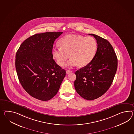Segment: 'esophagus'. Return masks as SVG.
<instances>
[{"mask_svg":"<svg viewBox=\"0 0 134 134\" xmlns=\"http://www.w3.org/2000/svg\"><path fill=\"white\" fill-rule=\"evenodd\" d=\"M66 72V74H69L71 73V72H72V71H70V70H67Z\"/></svg>","mask_w":134,"mask_h":134,"instance_id":"esophagus-1","label":"esophagus"}]
</instances>
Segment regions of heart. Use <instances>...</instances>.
Segmentation results:
<instances>
[{
  "label": "heart",
  "instance_id": "1",
  "mask_svg": "<svg viewBox=\"0 0 134 134\" xmlns=\"http://www.w3.org/2000/svg\"><path fill=\"white\" fill-rule=\"evenodd\" d=\"M59 43L60 47L53 49L52 55L57 64L61 66L64 65L69 55L71 58L67 66L87 65L94 57L97 49L96 40L91 36L69 34L61 38Z\"/></svg>",
  "mask_w": 134,
  "mask_h": 134
}]
</instances>
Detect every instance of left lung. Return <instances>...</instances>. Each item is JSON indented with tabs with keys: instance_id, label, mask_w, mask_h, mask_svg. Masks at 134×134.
<instances>
[{
	"instance_id": "obj_1",
	"label": "left lung",
	"mask_w": 134,
	"mask_h": 134,
	"mask_svg": "<svg viewBox=\"0 0 134 134\" xmlns=\"http://www.w3.org/2000/svg\"><path fill=\"white\" fill-rule=\"evenodd\" d=\"M97 43L94 57L88 65L75 72L76 92L82 98L93 100L101 97L110 88L117 71V55L108 40L93 34Z\"/></svg>"
}]
</instances>
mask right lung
Wrapping results in <instances>:
<instances>
[{
	"mask_svg": "<svg viewBox=\"0 0 134 134\" xmlns=\"http://www.w3.org/2000/svg\"><path fill=\"white\" fill-rule=\"evenodd\" d=\"M62 32H49L30 36L21 44L15 56L20 83L34 98L46 101L55 96L66 71L53 59L54 42Z\"/></svg>",
	"mask_w": 134,
	"mask_h": 134,
	"instance_id": "1",
	"label": "right lung"
}]
</instances>
